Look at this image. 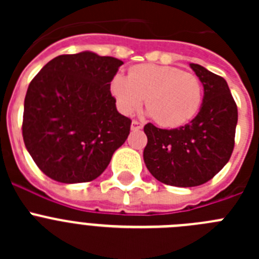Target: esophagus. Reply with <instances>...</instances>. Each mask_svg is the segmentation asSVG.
Segmentation results:
<instances>
[{
  "mask_svg": "<svg viewBox=\"0 0 259 259\" xmlns=\"http://www.w3.org/2000/svg\"><path fill=\"white\" fill-rule=\"evenodd\" d=\"M141 128H143V123L137 122V120H132V123H131L132 131H140Z\"/></svg>",
  "mask_w": 259,
  "mask_h": 259,
  "instance_id": "34e87169",
  "label": "esophagus"
}]
</instances>
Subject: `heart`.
I'll return each instance as SVG.
<instances>
[{
  "mask_svg": "<svg viewBox=\"0 0 259 259\" xmlns=\"http://www.w3.org/2000/svg\"><path fill=\"white\" fill-rule=\"evenodd\" d=\"M110 88L120 111L127 115L140 109L146 98L149 114L162 127L185 124L202 104L200 79L174 66H135L128 77L116 74Z\"/></svg>",
  "mask_w": 259,
  "mask_h": 259,
  "instance_id": "b5f03b06",
  "label": "heart"
}]
</instances>
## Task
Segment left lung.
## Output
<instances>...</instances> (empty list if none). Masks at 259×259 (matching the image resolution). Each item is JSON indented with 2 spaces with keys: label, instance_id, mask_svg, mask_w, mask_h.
<instances>
[{
  "label": "left lung",
  "instance_id": "left-lung-1",
  "mask_svg": "<svg viewBox=\"0 0 259 259\" xmlns=\"http://www.w3.org/2000/svg\"><path fill=\"white\" fill-rule=\"evenodd\" d=\"M203 87L200 111L188 124L162 130L144 127L146 168L158 182L174 187H197L226 166L235 146L237 106L227 81L196 63H189Z\"/></svg>",
  "mask_w": 259,
  "mask_h": 259
}]
</instances>
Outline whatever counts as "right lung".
Instances as JSON below:
<instances>
[{
    "label": "right lung",
    "instance_id": "right-lung-1",
    "mask_svg": "<svg viewBox=\"0 0 259 259\" xmlns=\"http://www.w3.org/2000/svg\"><path fill=\"white\" fill-rule=\"evenodd\" d=\"M122 65L85 50L53 58L33 77L24 98L23 140L50 179L92 182L127 140L131 119L116 110L110 92Z\"/></svg>",
    "mask_w": 259,
    "mask_h": 259
}]
</instances>
